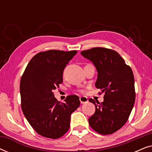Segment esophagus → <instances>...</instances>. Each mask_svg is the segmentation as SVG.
<instances>
[{
	"label": "esophagus",
	"mask_w": 152,
	"mask_h": 152,
	"mask_svg": "<svg viewBox=\"0 0 152 152\" xmlns=\"http://www.w3.org/2000/svg\"><path fill=\"white\" fill-rule=\"evenodd\" d=\"M80 100L81 104H85L88 102V98L86 97H80Z\"/></svg>",
	"instance_id": "34e87169"
}]
</instances>
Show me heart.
Wrapping results in <instances>:
<instances>
[{"mask_svg":"<svg viewBox=\"0 0 152 152\" xmlns=\"http://www.w3.org/2000/svg\"><path fill=\"white\" fill-rule=\"evenodd\" d=\"M80 92H81V93H84V91L82 90V89H81V90H80Z\"/></svg>","mask_w":152,"mask_h":152,"instance_id":"obj_1","label":"heart"}]
</instances>
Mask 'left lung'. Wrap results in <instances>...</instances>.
<instances>
[{
    "label": "left lung",
    "instance_id": "8db88e82",
    "mask_svg": "<svg viewBox=\"0 0 152 152\" xmlns=\"http://www.w3.org/2000/svg\"><path fill=\"white\" fill-rule=\"evenodd\" d=\"M81 54L95 65L97 71L95 86L104 93L102 102L88 99L95 106L89 124L98 134H112L124 126L134 107L136 92L133 71L113 50L93 48Z\"/></svg>",
    "mask_w": 152,
    "mask_h": 152
}]
</instances>
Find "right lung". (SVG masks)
Returning <instances> with one entry per match:
<instances>
[{"instance_id": "obj_1", "label": "right lung", "mask_w": 152, "mask_h": 152, "mask_svg": "<svg viewBox=\"0 0 152 152\" xmlns=\"http://www.w3.org/2000/svg\"><path fill=\"white\" fill-rule=\"evenodd\" d=\"M77 53L40 52L32 58L20 79L22 111L37 134L45 138L64 136L69 129L70 115L80 104L77 95H68L61 103L53 93L63 82L64 68Z\"/></svg>"}]
</instances>
